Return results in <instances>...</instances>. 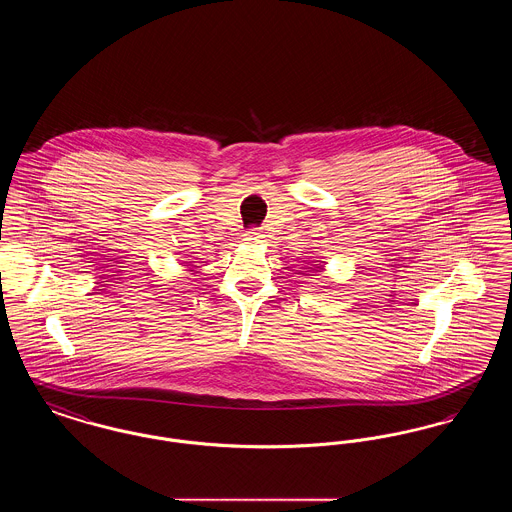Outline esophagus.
Masks as SVG:
<instances>
[{
	"instance_id": "34e87169",
	"label": "esophagus",
	"mask_w": 512,
	"mask_h": 512,
	"mask_svg": "<svg viewBox=\"0 0 512 512\" xmlns=\"http://www.w3.org/2000/svg\"><path fill=\"white\" fill-rule=\"evenodd\" d=\"M261 238H263V236H261L259 230H249V232L245 234V242H247V244H259V242H263Z\"/></svg>"
}]
</instances>
